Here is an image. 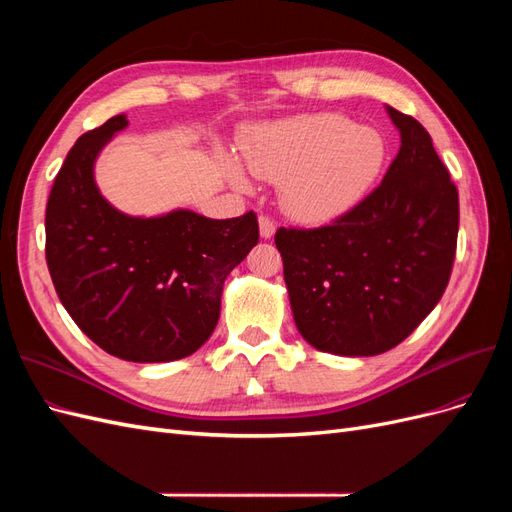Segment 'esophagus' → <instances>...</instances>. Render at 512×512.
<instances>
[{"label": "esophagus", "instance_id": "obj_1", "mask_svg": "<svg viewBox=\"0 0 512 512\" xmlns=\"http://www.w3.org/2000/svg\"><path fill=\"white\" fill-rule=\"evenodd\" d=\"M258 226H260V237L262 239H271L275 235V222L269 218V215H260Z\"/></svg>", "mask_w": 512, "mask_h": 512}]
</instances>
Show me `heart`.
Returning a JSON list of instances; mask_svg holds the SVG:
<instances>
[{
  "label": "heart",
  "mask_w": 512,
  "mask_h": 512,
  "mask_svg": "<svg viewBox=\"0 0 512 512\" xmlns=\"http://www.w3.org/2000/svg\"><path fill=\"white\" fill-rule=\"evenodd\" d=\"M241 158L260 179L280 183L284 209L301 222H327L352 209L384 166L386 143L378 130L356 126L337 113L269 123L241 143ZM228 179L245 188L235 162Z\"/></svg>",
  "instance_id": "obj_1"
}]
</instances>
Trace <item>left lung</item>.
<instances>
[{
  "label": "left lung",
  "mask_w": 512,
  "mask_h": 512,
  "mask_svg": "<svg viewBox=\"0 0 512 512\" xmlns=\"http://www.w3.org/2000/svg\"><path fill=\"white\" fill-rule=\"evenodd\" d=\"M401 147L378 188L320 228H277L294 324L316 350L395 348L451 280L459 194L414 117L386 106Z\"/></svg>",
  "instance_id": "8db88e82"
}]
</instances>
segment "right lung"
Instances as JSON below:
<instances>
[{
  "label": "right lung",
  "instance_id": "1",
  "mask_svg": "<svg viewBox=\"0 0 512 512\" xmlns=\"http://www.w3.org/2000/svg\"><path fill=\"white\" fill-rule=\"evenodd\" d=\"M126 126V115L111 117L68 151L46 203V265L91 342L123 361L168 363L211 337L226 277L258 243V220L254 211L230 220L117 211L98 190L94 164Z\"/></svg>",
  "mask_w": 512,
  "mask_h": 512
}]
</instances>
